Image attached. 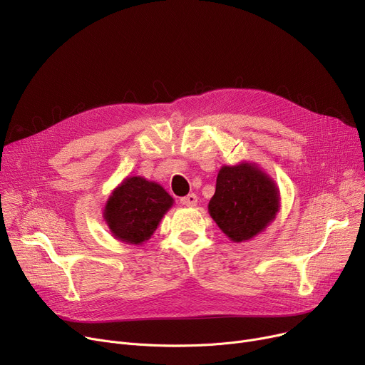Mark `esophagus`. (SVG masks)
I'll use <instances>...</instances> for the list:
<instances>
[{
	"label": "esophagus",
	"instance_id": "1",
	"mask_svg": "<svg viewBox=\"0 0 365 365\" xmlns=\"http://www.w3.org/2000/svg\"><path fill=\"white\" fill-rule=\"evenodd\" d=\"M197 202H198V197L195 194H189V195L180 198V204L185 207H194V205H197Z\"/></svg>",
	"mask_w": 365,
	"mask_h": 365
}]
</instances>
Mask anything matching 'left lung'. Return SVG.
I'll list each match as a JSON object with an SVG mask.
<instances>
[{
	"mask_svg": "<svg viewBox=\"0 0 365 365\" xmlns=\"http://www.w3.org/2000/svg\"><path fill=\"white\" fill-rule=\"evenodd\" d=\"M279 205L275 183L252 164L222 167L208 212L235 242L250 240L267 226Z\"/></svg>",
	"mask_w": 365,
	"mask_h": 365,
	"instance_id": "1",
	"label": "left lung"
}]
</instances>
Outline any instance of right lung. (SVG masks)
<instances>
[{
    "label": "right lung",
    "mask_w": 365,
    "mask_h": 365,
    "mask_svg": "<svg viewBox=\"0 0 365 365\" xmlns=\"http://www.w3.org/2000/svg\"><path fill=\"white\" fill-rule=\"evenodd\" d=\"M173 198L165 190L143 178H127L113 190L105 219L112 234L130 244H142L155 232Z\"/></svg>",
    "instance_id": "add662e5"
}]
</instances>
